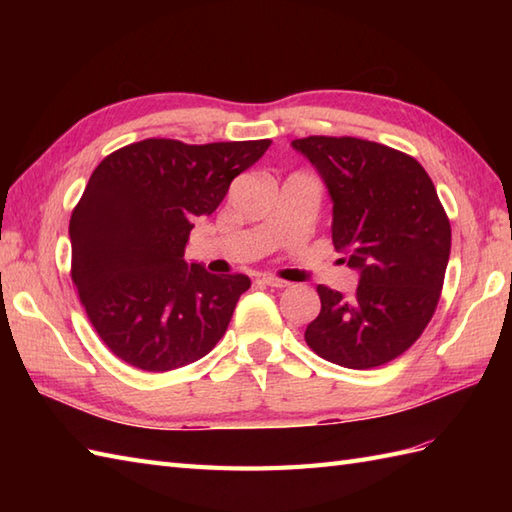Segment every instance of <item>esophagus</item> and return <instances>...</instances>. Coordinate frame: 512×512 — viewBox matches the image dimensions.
I'll return each instance as SVG.
<instances>
[{"label":"esophagus","mask_w":512,"mask_h":512,"mask_svg":"<svg viewBox=\"0 0 512 512\" xmlns=\"http://www.w3.org/2000/svg\"><path fill=\"white\" fill-rule=\"evenodd\" d=\"M259 281H262V284H266V286H270V288H286L288 286V281L279 279V277H273V275L259 277Z\"/></svg>","instance_id":"34e87169"}]
</instances>
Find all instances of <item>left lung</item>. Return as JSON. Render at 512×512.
Segmentation results:
<instances>
[{
  "mask_svg": "<svg viewBox=\"0 0 512 512\" xmlns=\"http://www.w3.org/2000/svg\"><path fill=\"white\" fill-rule=\"evenodd\" d=\"M292 147L328 184L332 244L361 273L350 299L317 286L321 312L306 343L350 369L394 361L420 339L442 295L451 222L438 191L416 158L372 140L308 136Z\"/></svg>",
  "mask_w": 512,
  "mask_h": 512,
  "instance_id": "left-lung-1",
  "label": "left lung"
}]
</instances>
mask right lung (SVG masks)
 I'll list each match as a JSON object with an SVG mask.
<instances>
[{"label":"right lung","instance_id":"1","mask_svg":"<svg viewBox=\"0 0 512 512\" xmlns=\"http://www.w3.org/2000/svg\"><path fill=\"white\" fill-rule=\"evenodd\" d=\"M270 143L145 138L92 171L70 217V275L96 334L127 365L169 372L224 336L250 279L189 266L184 248L195 217L211 215Z\"/></svg>","mask_w":512,"mask_h":512}]
</instances>
